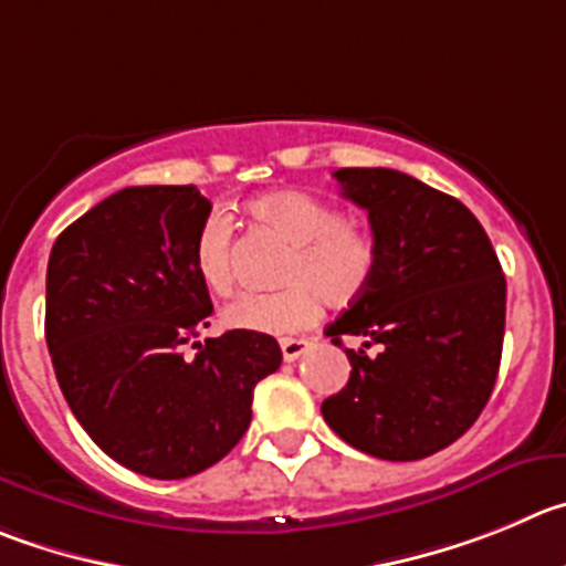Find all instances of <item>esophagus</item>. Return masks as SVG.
<instances>
[{
    "label": "esophagus",
    "instance_id": "1",
    "mask_svg": "<svg viewBox=\"0 0 566 566\" xmlns=\"http://www.w3.org/2000/svg\"><path fill=\"white\" fill-rule=\"evenodd\" d=\"M307 346H310L307 340H298V337H284V340H282V357L287 363H295L301 355H304V352H307Z\"/></svg>",
    "mask_w": 566,
    "mask_h": 566
}]
</instances>
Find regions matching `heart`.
Segmentation results:
<instances>
[{"label": "heart", "instance_id": "1", "mask_svg": "<svg viewBox=\"0 0 566 566\" xmlns=\"http://www.w3.org/2000/svg\"><path fill=\"white\" fill-rule=\"evenodd\" d=\"M248 214L293 245L287 253L276 293H240L223 318L231 329L290 335L307 329L318 318V295L332 307H348L366 295L377 276L379 248L371 231L343 220L329 200L310 192H268L248 203ZM234 226L223 211H211L192 242V265L200 284L226 295L234 284L231 271Z\"/></svg>", "mask_w": 566, "mask_h": 566}]
</instances>
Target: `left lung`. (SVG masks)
Instances as JSON below:
<instances>
[{
    "instance_id": "left-lung-1",
    "label": "left lung",
    "mask_w": 566,
    "mask_h": 566,
    "mask_svg": "<svg viewBox=\"0 0 566 566\" xmlns=\"http://www.w3.org/2000/svg\"><path fill=\"white\" fill-rule=\"evenodd\" d=\"M368 211L379 265L363 298L326 326L352 374L321 405L346 443L382 461H419L478 421L497 382L505 276L489 234L452 195L385 167L332 172ZM377 347V353H368Z\"/></svg>"
}]
</instances>
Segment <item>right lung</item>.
Returning a JSON list of instances; mask_svg holds the SVG:
<instances>
[{
    "label": "right lung",
    "mask_w": 566,
    "mask_h": 566,
    "mask_svg": "<svg viewBox=\"0 0 566 566\" xmlns=\"http://www.w3.org/2000/svg\"><path fill=\"white\" fill-rule=\"evenodd\" d=\"M211 203L198 187H128L61 231L46 265V346L69 408L130 472L181 480L229 455L253 388L282 366L262 332L184 343L209 326L192 242Z\"/></svg>",
    "instance_id": "obj_1"
}]
</instances>
